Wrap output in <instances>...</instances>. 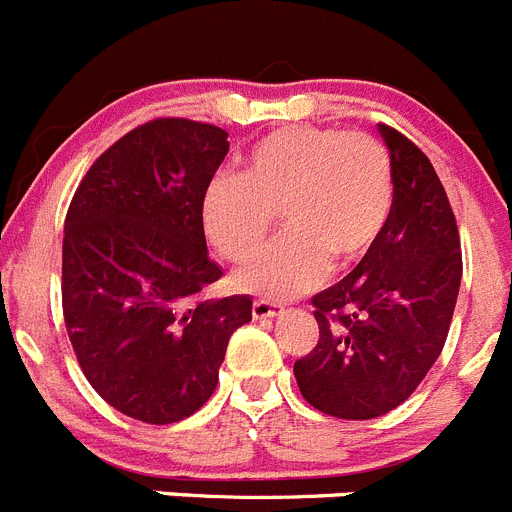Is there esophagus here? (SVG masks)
Masks as SVG:
<instances>
[{"label":"esophagus","mask_w":512,"mask_h":512,"mask_svg":"<svg viewBox=\"0 0 512 512\" xmlns=\"http://www.w3.org/2000/svg\"><path fill=\"white\" fill-rule=\"evenodd\" d=\"M284 307L279 302H271V300H256L253 302V318L256 320H266V318H274L279 315Z\"/></svg>","instance_id":"1"}]
</instances>
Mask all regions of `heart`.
<instances>
[{
  "mask_svg": "<svg viewBox=\"0 0 512 512\" xmlns=\"http://www.w3.org/2000/svg\"><path fill=\"white\" fill-rule=\"evenodd\" d=\"M392 161L366 133L282 128L251 148L241 174H217L202 192V228L233 264L264 251L277 212L289 233L238 274L251 295L287 300L377 246L392 212Z\"/></svg>",
  "mask_w": 512,
  "mask_h": 512,
  "instance_id": "b5f03b06",
  "label": "heart"
}]
</instances>
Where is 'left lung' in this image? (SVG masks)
<instances>
[{
    "label": "left lung",
    "instance_id": "obj_1",
    "mask_svg": "<svg viewBox=\"0 0 512 512\" xmlns=\"http://www.w3.org/2000/svg\"><path fill=\"white\" fill-rule=\"evenodd\" d=\"M392 161V212L377 246L348 277L312 297L320 338L295 361L312 408L369 420L408 400L449 336L461 243L446 189L423 151L379 125Z\"/></svg>",
    "mask_w": 512,
    "mask_h": 512
}]
</instances>
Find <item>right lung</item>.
<instances>
[{"label":"right lung","mask_w":512,"mask_h":512,"mask_svg":"<svg viewBox=\"0 0 512 512\" xmlns=\"http://www.w3.org/2000/svg\"><path fill=\"white\" fill-rule=\"evenodd\" d=\"M207 122L158 117L112 143L63 225V320L81 372L128 418L176 423L210 400L251 297L202 300L223 277L207 256L202 192L228 153Z\"/></svg>","instance_id":"1"}]
</instances>
